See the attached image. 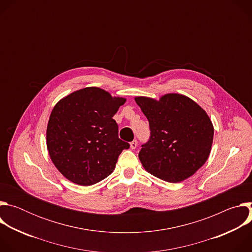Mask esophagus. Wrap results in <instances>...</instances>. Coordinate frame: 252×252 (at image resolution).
<instances>
[{"instance_id":"34e87169","label":"esophagus","mask_w":252,"mask_h":252,"mask_svg":"<svg viewBox=\"0 0 252 252\" xmlns=\"http://www.w3.org/2000/svg\"><path fill=\"white\" fill-rule=\"evenodd\" d=\"M129 146H130V149L131 150H134L136 147H137V141L134 139V140H132L130 143H129Z\"/></svg>"}]
</instances>
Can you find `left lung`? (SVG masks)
I'll use <instances>...</instances> for the list:
<instances>
[{
	"instance_id": "obj_1",
	"label": "left lung",
	"mask_w": 252,
	"mask_h": 252,
	"mask_svg": "<svg viewBox=\"0 0 252 252\" xmlns=\"http://www.w3.org/2000/svg\"><path fill=\"white\" fill-rule=\"evenodd\" d=\"M134 99L151 129L149 140L138 154L143 167L168 183L191 176L211 151L214 130L205 111L179 94H167L158 100L146 96Z\"/></svg>"
}]
</instances>
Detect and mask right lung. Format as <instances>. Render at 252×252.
Instances as JSON below:
<instances>
[{
    "label": "right lung",
    "instance_id": "add662e5",
    "mask_svg": "<svg viewBox=\"0 0 252 252\" xmlns=\"http://www.w3.org/2000/svg\"><path fill=\"white\" fill-rule=\"evenodd\" d=\"M126 102L104 90L85 88L62 98L47 127V147L58 170L71 183L92 186L109 176L129 145L113 117Z\"/></svg>",
    "mask_w": 252,
    "mask_h": 252
}]
</instances>
